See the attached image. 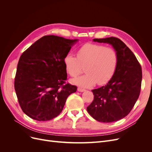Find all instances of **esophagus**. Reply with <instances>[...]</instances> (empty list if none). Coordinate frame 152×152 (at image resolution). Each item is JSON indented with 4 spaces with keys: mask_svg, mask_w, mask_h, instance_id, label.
<instances>
[{
    "mask_svg": "<svg viewBox=\"0 0 152 152\" xmlns=\"http://www.w3.org/2000/svg\"><path fill=\"white\" fill-rule=\"evenodd\" d=\"M77 91H79V92H84V91H85L86 90L84 89H82V88H80V87H78V89H77Z\"/></svg>",
    "mask_w": 152,
    "mask_h": 152,
    "instance_id": "34e87169",
    "label": "esophagus"
}]
</instances>
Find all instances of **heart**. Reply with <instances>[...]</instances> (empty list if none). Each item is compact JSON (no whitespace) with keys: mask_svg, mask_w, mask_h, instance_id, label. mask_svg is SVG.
Listing matches in <instances>:
<instances>
[{"mask_svg":"<svg viewBox=\"0 0 152 152\" xmlns=\"http://www.w3.org/2000/svg\"><path fill=\"white\" fill-rule=\"evenodd\" d=\"M66 70L75 77L86 66V74L73 79L72 83L82 87H91L96 83L106 84L112 79L118 63L117 54L113 49L103 45L86 44L77 52V57L68 53L64 59Z\"/></svg>","mask_w":152,"mask_h":152,"instance_id":"b5f03b06","label":"heart"}]
</instances>
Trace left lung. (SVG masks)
<instances>
[{"label": "left lung", "mask_w": 152, "mask_h": 152, "mask_svg": "<svg viewBox=\"0 0 152 152\" xmlns=\"http://www.w3.org/2000/svg\"><path fill=\"white\" fill-rule=\"evenodd\" d=\"M94 42L112 45L118 56L117 68L104 86L92 90L94 100L87 107L88 113L101 122H113L126 117L139 98L142 70L135 55L116 37L94 39Z\"/></svg>", "instance_id": "1"}]
</instances>
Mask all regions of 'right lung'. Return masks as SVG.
<instances>
[{
    "mask_svg": "<svg viewBox=\"0 0 152 152\" xmlns=\"http://www.w3.org/2000/svg\"><path fill=\"white\" fill-rule=\"evenodd\" d=\"M78 40L45 35L21 54L15 89L26 115L38 121L51 120L62 112L68 96L75 93V86L65 84L64 59Z\"/></svg>",
    "mask_w": 152,
    "mask_h": 152,
    "instance_id": "obj_1",
    "label": "right lung"
}]
</instances>
